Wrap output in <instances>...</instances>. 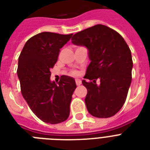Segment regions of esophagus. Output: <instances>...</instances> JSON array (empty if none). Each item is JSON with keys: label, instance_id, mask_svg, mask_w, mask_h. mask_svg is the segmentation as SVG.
<instances>
[{"label": "esophagus", "instance_id": "esophagus-1", "mask_svg": "<svg viewBox=\"0 0 150 150\" xmlns=\"http://www.w3.org/2000/svg\"><path fill=\"white\" fill-rule=\"evenodd\" d=\"M75 81H76V85H77V86H80V84L82 83V82H81V80H79V79H76V80H75Z\"/></svg>", "mask_w": 150, "mask_h": 150}]
</instances>
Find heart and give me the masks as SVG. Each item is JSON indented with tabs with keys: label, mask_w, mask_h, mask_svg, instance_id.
<instances>
[{
	"label": "heart",
	"mask_w": 150,
	"mask_h": 150,
	"mask_svg": "<svg viewBox=\"0 0 150 150\" xmlns=\"http://www.w3.org/2000/svg\"><path fill=\"white\" fill-rule=\"evenodd\" d=\"M71 75H73V76H77L78 72L76 71V70H74V71L71 72Z\"/></svg>",
	"instance_id": "heart-1"
}]
</instances>
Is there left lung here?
Listing matches in <instances>:
<instances>
[{
	"label": "left lung",
	"instance_id": "8db88e82",
	"mask_svg": "<svg viewBox=\"0 0 150 150\" xmlns=\"http://www.w3.org/2000/svg\"><path fill=\"white\" fill-rule=\"evenodd\" d=\"M71 40L88 49L90 63L84 78L91 81H82L87 89V110L98 118L114 116L124 104L132 80L133 60L128 45L120 33L102 24L75 33Z\"/></svg>",
	"mask_w": 150,
	"mask_h": 150
}]
</instances>
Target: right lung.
<instances>
[{"label":"right lung","mask_w":150,"mask_h":150,"mask_svg":"<svg viewBox=\"0 0 150 150\" xmlns=\"http://www.w3.org/2000/svg\"><path fill=\"white\" fill-rule=\"evenodd\" d=\"M50 32L36 34L26 42L18 59L17 76L21 93L32 112L42 121L57 124L70 115L75 80L62 76L56 83L50 80V69L61 49L72 37Z\"/></svg>","instance_id":"add662e5"}]
</instances>
